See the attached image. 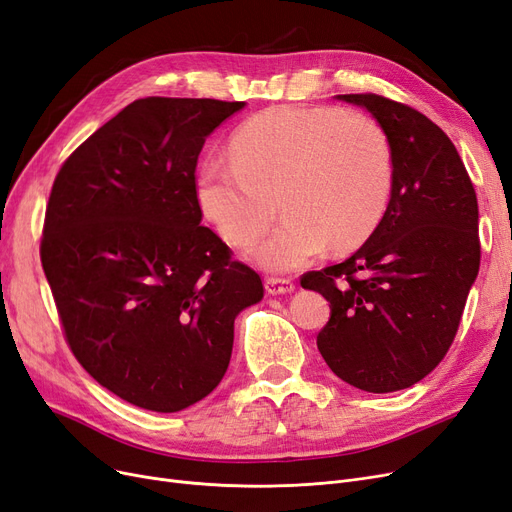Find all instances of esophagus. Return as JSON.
Listing matches in <instances>:
<instances>
[{
	"label": "esophagus",
	"instance_id": "1",
	"mask_svg": "<svg viewBox=\"0 0 512 512\" xmlns=\"http://www.w3.org/2000/svg\"><path fill=\"white\" fill-rule=\"evenodd\" d=\"M264 288H267L269 294H290L294 292V281L292 279H281V277H269L264 281Z\"/></svg>",
	"mask_w": 512,
	"mask_h": 512
}]
</instances>
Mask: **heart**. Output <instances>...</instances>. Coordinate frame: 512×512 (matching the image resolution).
<instances>
[{"label":"heart","instance_id":"heart-1","mask_svg":"<svg viewBox=\"0 0 512 512\" xmlns=\"http://www.w3.org/2000/svg\"><path fill=\"white\" fill-rule=\"evenodd\" d=\"M231 159L212 157L199 168V208L231 245L256 239L279 208L283 222L248 252L273 273L304 267L330 241L336 250L353 248L374 231L391 197V142L361 113L262 111L237 130Z\"/></svg>","mask_w":512,"mask_h":512}]
</instances>
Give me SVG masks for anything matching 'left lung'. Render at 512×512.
Returning a JSON list of instances; mask_svg holds the SVG:
<instances>
[{
  "mask_svg": "<svg viewBox=\"0 0 512 512\" xmlns=\"http://www.w3.org/2000/svg\"><path fill=\"white\" fill-rule=\"evenodd\" d=\"M370 111L393 153L386 212L340 264L302 275L330 300L317 349L367 393L420 382L452 346L481 260L475 187L447 134L420 111L378 94H338Z\"/></svg>",
  "mask_w": 512,
  "mask_h": 512,
  "instance_id": "left-lung-1",
  "label": "left lung"
}]
</instances>
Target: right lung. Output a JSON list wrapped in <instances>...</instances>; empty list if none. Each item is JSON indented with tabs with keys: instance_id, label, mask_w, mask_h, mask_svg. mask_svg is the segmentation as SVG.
<instances>
[{
	"instance_id": "1",
	"label": "right lung",
	"mask_w": 512,
	"mask_h": 512,
	"mask_svg": "<svg viewBox=\"0 0 512 512\" xmlns=\"http://www.w3.org/2000/svg\"><path fill=\"white\" fill-rule=\"evenodd\" d=\"M245 102L134 100L69 155L46 208L42 267L65 338L111 393L180 412L227 372L260 275L201 227L195 168Z\"/></svg>"
}]
</instances>
